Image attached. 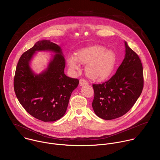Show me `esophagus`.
Masks as SVG:
<instances>
[{
    "label": "esophagus",
    "mask_w": 160,
    "mask_h": 160,
    "mask_svg": "<svg viewBox=\"0 0 160 160\" xmlns=\"http://www.w3.org/2000/svg\"><path fill=\"white\" fill-rule=\"evenodd\" d=\"M79 84L80 86H87L89 84V82L84 79H81L79 80Z\"/></svg>",
    "instance_id": "obj_1"
}]
</instances>
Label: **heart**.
<instances>
[{
	"mask_svg": "<svg viewBox=\"0 0 160 160\" xmlns=\"http://www.w3.org/2000/svg\"><path fill=\"white\" fill-rule=\"evenodd\" d=\"M75 57L68 59L69 66L72 69H79V62L85 64L88 77L96 81L108 79L113 73L116 64V55L111 50L99 45L81 49L75 52Z\"/></svg>",
	"mask_w": 160,
	"mask_h": 160,
	"instance_id": "1",
	"label": "heart"
}]
</instances>
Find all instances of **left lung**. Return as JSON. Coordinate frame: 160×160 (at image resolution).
<instances>
[{"instance_id": "left-lung-1", "label": "left lung", "mask_w": 160, "mask_h": 160, "mask_svg": "<svg viewBox=\"0 0 160 160\" xmlns=\"http://www.w3.org/2000/svg\"><path fill=\"white\" fill-rule=\"evenodd\" d=\"M125 58L114 74L102 84H92V106L99 118L111 120L128 112L141 95L144 85L143 69L138 54L126 42Z\"/></svg>"}]
</instances>
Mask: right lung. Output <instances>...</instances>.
I'll list each match as a JSON object with an SVG mask.
<instances>
[{
    "label": "right lung",
    "mask_w": 160,
    "mask_h": 160,
    "mask_svg": "<svg viewBox=\"0 0 160 160\" xmlns=\"http://www.w3.org/2000/svg\"><path fill=\"white\" fill-rule=\"evenodd\" d=\"M40 50H51L57 54L47 69L38 75L31 70L29 62ZM65 65L61 48L48 40L37 42L21 56L14 79V91L21 104L35 118L55 121L66 113L71 93L79 81L64 74Z\"/></svg>",
    "instance_id": "obj_1"
}]
</instances>
